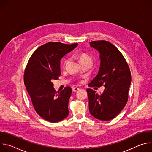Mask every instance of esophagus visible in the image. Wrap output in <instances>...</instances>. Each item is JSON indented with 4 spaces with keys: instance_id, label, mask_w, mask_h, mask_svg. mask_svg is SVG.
<instances>
[{
    "instance_id": "obj_1",
    "label": "esophagus",
    "mask_w": 152,
    "mask_h": 152,
    "mask_svg": "<svg viewBox=\"0 0 152 152\" xmlns=\"http://www.w3.org/2000/svg\"><path fill=\"white\" fill-rule=\"evenodd\" d=\"M79 90V88H77V87H74V88H73V89H72L73 91H74V92L77 91Z\"/></svg>"
}]
</instances>
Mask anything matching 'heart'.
Listing matches in <instances>:
<instances>
[{
    "label": "heart",
    "mask_w": 152,
    "mask_h": 152,
    "mask_svg": "<svg viewBox=\"0 0 152 152\" xmlns=\"http://www.w3.org/2000/svg\"><path fill=\"white\" fill-rule=\"evenodd\" d=\"M76 57L77 58V59H78V61H79V62L80 64H82L85 62H87V61L92 62V59H91V57L88 55H87L84 52L76 53ZM67 61H68L67 59L65 60L64 61V64H66L67 62Z\"/></svg>",
    "instance_id": "heart-1"
}]
</instances>
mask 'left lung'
<instances>
[{
	"label": "left lung",
	"instance_id": "obj_1",
	"mask_svg": "<svg viewBox=\"0 0 152 152\" xmlns=\"http://www.w3.org/2000/svg\"><path fill=\"white\" fill-rule=\"evenodd\" d=\"M90 45L99 52L101 62L99 73L89 86L103 85L104 90L100 94L92 89L86 90L89 111L97 119L108 121L115 118L127 103L131 71L122 53L109 41H93Z\"/></svg>",
	"mask_w": 152,
	"mask_h": 152
}]
</instances>
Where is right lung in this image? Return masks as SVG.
Returning a JSON list of instances; mask_svg holds the SVG:
<instances>
[{
    "instance_id": "1",
    "label": "right lung",
    "mask_w": 152,
    "mask_h": 152,
    "mask_svg": "<svg viewBox=\"0 0 152 152\" xmlns=\"http://www.w3.org/2000/svg\"><path fill=\"white\" fill-rule=\"evenodd\" d=\"M78 45L49 42L39 47L31 55L24 74V83L35 111L43 119L59 121L69 115L68 104L72 88L61 91L53 88V80L61 75L60 61Z\"/></svg>"
}]
</instances>
